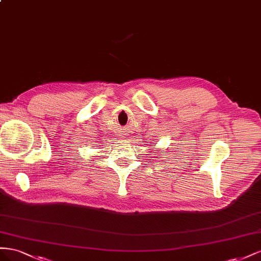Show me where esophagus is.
<instances>
[{
    "label": "esophagus",
    "mask_w": 261,
    "mask_h": 261,
    "mask_svg": "<svg viewBox=\"0 0 261 261\" xmlns=\"http://www.w3.org/2000/svg\"><path fill=\"white\" fill-rule=\"evenodd\" d=\"M122 132H123V131H122ZM123 135H124V133H123ZM120 138H121V139H123L124 137H123V136H120Z\"/></svg>",
    "instance_id": "esophagus-1"
}]
</instances>
